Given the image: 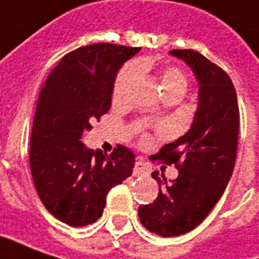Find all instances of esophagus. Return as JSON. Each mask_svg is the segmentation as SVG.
I'll list each match as a JSON object with an SVG mask.
<instances>
[{
	"instance_id": "esophagus-1",
	"label": "esophagus",
	"mask_w": 259,
	"mask_h": 259,
	"mask_svg": "<svg viewBox=\"0 0 259 259\" xmlns=\"http://www.w3.org/2000/svg\"><path fill=\"white\" fill-rule=\"evenodd\" d=\"M148 166L145 164L144 162H137L135 163V166H134V176L137 177V176H145V174H148Z\"/></svg>"
}]
</instances>
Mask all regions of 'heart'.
I'll return each instance as SVG.
<instances>
[{
	"label": "heart",
	"instance_id": "heart-1",
	"mask_svg": "<svg viewBox=\"0 0 259 259\" xmlns=\"http://www.w3.org/2000/svg\"><path fill=\"white\" fill-rule=\"evenodd\" d=\"M148 68V64H138V65H126L121 69V72L117 76L114 85V99L117 102L125 100L133 91L135 82L138 79L139 71H145ZM159 82L164 95L179 92L184 95L187 89V76L177 67H166L160 69L159 72Z\"/></svg>",
	"mask_w": 259,
	"mask_h": 259
}]
</instances>
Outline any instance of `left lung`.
<instances>
[{
    "label": "left lung",
    "mask_w": 259,
    "mask_h": 259,
    "mask_svg": "<svg viewBox=\"0 0 259 259\" xmlns=\"http://www.w3.org/2000/svg\"><path fill=\"white\" fill-rule=\"evenodd\" d=\"M191 68L198 80V109L191 128L163 146L152 159L176 164L179 177L168 184L159 171V194L141 205L139 221L162 237H177L194 230L213 209L232 177L238 141V104L230 76L194 50H171Z\"/></svg>",
    "instance_id": "1"
}]
</instances>
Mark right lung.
<instances>
[{"instance_id": "right-lung-1", "label": "right lung", "mask_w": 259, "mask_h": 259, "mask_svg": "<svg viewBox=\"0 0 259 259\" xmlns=\"http://www.w3.org/2000/svg\"><path fill=\"white\" fill-rule=\"evenodd\" d=\"M141 49L96 43L62 57L41 88L29 162L38 197L68 226L92 225L106 197L133 174L135 155L118 145L111 155L86 148L91 122L110 110L117 72Z\"/></svg>"}]
</instances>
